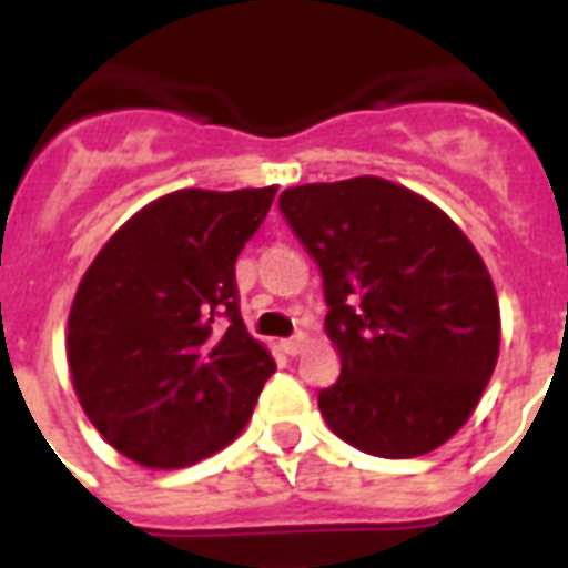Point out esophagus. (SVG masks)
<instances>
[{
    "instance_id": "1",
    "label": "esophagus",
    "mask_w": 568,
    "mask_h": 568,
    "mask_svg": "<svg viewBox=\"0 0 568 568\" xmlns=\"http://www.w3.org/2000/svg\"><path fill=\"white\" fill-rule=\"evenodd\" d=\"M283 353L285 356H297L301 349H304V334H295V337H288V341H283Z\"/></svg>"
}]
</instances>
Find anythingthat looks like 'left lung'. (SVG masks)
<instances>
[{"label":"left lung","instance_id":"1","mask_svg":"<svg viewBox=\"0 0 568 568\" xmlns=\"http://www.w3.org/2000/svg\"><path fill=\"white\" fill-rule=\"evenodd\" d=\"M280 210L320 264L341 353V377L320 393L328 428L386 459L440 447L499 358V301L468 236L377 175L285 187Z\"/></svg>","mask_w":568,"mask_h":568}]
</instances>
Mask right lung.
<instances>
[{
  "mask_svg": "<svg viewBox=\"0 0 568 568\" xmlns=\"http://www.w3.org/2000/svg\"><path fill=\"white\" fill-rule=\"evenodd\" d=\"M276 187H185L140 210L84 273L67 358L118 453L185 468L243 432L276 365L240 316L234 264Z\"/></svg>",
  "mask_w": 568,
  "mask_h": 568,
  "instance_id": "right-lung-1",
  "label": "right lung"
}]
</instances>
